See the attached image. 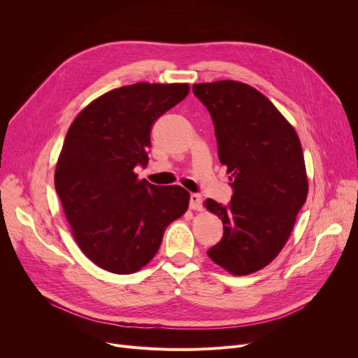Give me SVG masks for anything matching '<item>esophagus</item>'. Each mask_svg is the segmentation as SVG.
<instances>
[{"instance_id": "obj_1", "label": "esophagus", "mask_w": 358, "mask_h": 358, "mask_svg": "<svg viewBox=\"0 0 358 358\" xmlns=\"http://www.w3.org/2000/svg\"><path fill=\"white\" fill-rule=\"evenodd\" d=\"M190 209L192 210H201L203 209V199L200 194L193 193L190 194Z\"/></svg>"}]
</instances>
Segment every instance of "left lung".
<instances>
[{"mask_svg":"<svg viewBox=\"0 0 358 358\" xmlns=\"http://www.w3.org/2000/svg\"><path fill=\"white\" fill-rule=\"evenodd\" d=\"M193 92L210 113L219 161L234 181L227 206L204 201L223 223V238L208 255L234 275L252 274L283 250L306 201L302 145L275 106L248 84H194Z\"/></svg>","mask_w":358,"mask_h":358,"instance_id":"obj_1","label":"left lung"}]
</instances>
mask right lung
I'll list each match as a JSON object with an SVG mask.
<instances>
[{"mask_svg":"<svg viewBox=\"0 0 358 358\" xmlns=\"http://www.w3.org/2000/svg\"><path fill=\"white\" fill-rule=\"evenodd\" d=\"M189 84L138 83L111 90L73 119L55 169L71 232L84 255L115 274L155 257L166 227L189 208L181 185L139 180L155 120L189 94Z\"/></svg>","mask_w":358,"mask_h":358,"instance_id":"1","label":"right lung"}]
</instances>
